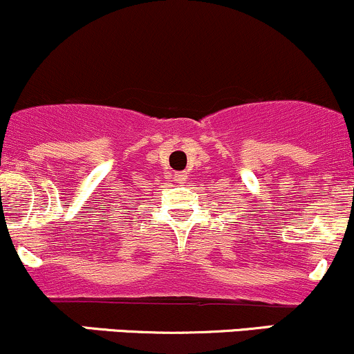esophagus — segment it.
<instances>
[{
	"instance_id": "obj_1",
	"label": "esophagus",
	"mask_w": 354,
	"mask_h": 354,
	"mask_svg": "<svg viewBox=\"0 0 354 354\" xmlns=\"http://www.w3.org/2000/svg\"><path fill=\"white\" fill-rule=\"evenodd\" d=\"M174 181H176L178 185H185L188 181V173H185V171H178V173H174Z\"/></svg>"
}]
</instances>
